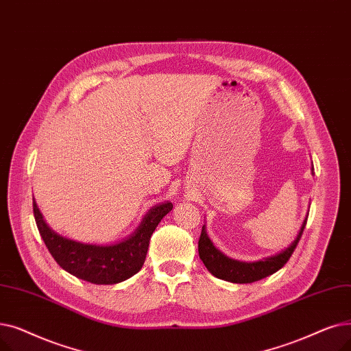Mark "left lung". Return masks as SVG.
Here are the masks:
<instances>
[{
	"label": "left lung",
	"mask_w": 351,
	"mask_h": 351,
	"mask_svg": "<svg viewBox=\"0 0 351 351\" xmlns=\"http://www.w3.org/2000/svg\"><path fill=\"white\" fill-rule=\"evenodd\" d=\"M306 224H307V217L304 219L302 228L298 231L297 239L286 250H282V252H280L276 256L267 257L258 261H253V263L232 260L224 256L220 250H217L214 247L213 241L207 236L206 226H203L202 236H199V240H198V254H199V258H202V261L204 263V265L207 267V270L217 278H221L230 282H237V285L254 282L274 274L290 260L300 239H302Z\"/></svg>",
	"instance_id": "1"
}]
</instances>
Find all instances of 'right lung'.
<instances>
[{
  "label": "right lung",
  "instance_id": "1",
  "mask_svg": "<svg viewBox=\"0 0 351 351\" xmlns=\"http://www.w3.org/2000/svg\"><path fill=\"white\" fill-rule=\"evenodd\" d=\"M32 210L48 252L61 269L93 285H117L141 270L149 239L162 217L173 210V204L164 202L152 207L131 236L110 245L84 244L65 239L47 226L34 198Z\"/></svg>",
  "mask_w": 351,
  "mask_h": 351
}]
</instances>
